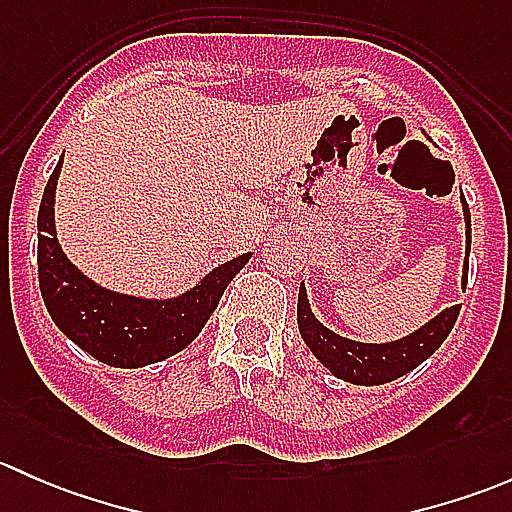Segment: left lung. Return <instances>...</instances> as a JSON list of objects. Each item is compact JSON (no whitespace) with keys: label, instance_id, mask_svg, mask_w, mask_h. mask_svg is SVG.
<instances>
[{"label":"left lung","instance_id":"obj_1","mask_svg":"<svg viewBox=\"0 0 512 512\" xmlns=\"http://www.w3.org/2000/svg\"><path fill=\"white\" fill-rule=\"evenodd\" d=\"M463 220H466V262H463V287L468 282V255H471V210L463 198ZM461 304L443 309L441 314L416 329L409 337H401L396 342L386 344H364L354 339L339 337L332 329L324 327L309 307L307 289L299 285L297 299V324L304 344L309 352L317 356L337 379L349 381L356 386H379L409 374L418 364L428 359L451 334L456 324Z\"/></svg>","mask_w":512,"mask_h":512}]
</instances>
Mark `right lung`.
Segmentation results:
<instances>
[{
	"mask_svg": "<svg viewBox=\"0 0 512 512\" xmlns=\"http://www.w3.org/2000/svg\"><path fill=\"white\" fill-rule=\"evenodd\" d=\"M61 160L46 183L36 220L39 289L54 324L84 352L116 369H138L183 352L215 312L232 277L252 255L245 252L215 267L193 289L170 299L131 297L96 285L71 265L56 240L54 195Z\"/></svg>",
	"mask_w": 512,
	"mask_h": 512,
	"instance_id": "1",
	"label": "right lung"
}]
</instances>
